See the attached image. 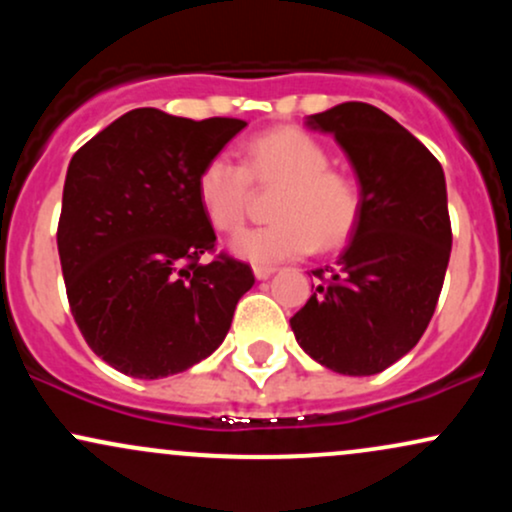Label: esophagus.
<instances>
[{
  "label": "esophagus",
  "instance_id": "1",
  "mask_svg": "<svg viewBox=\"0 0 512 512\" xmlns=\"http://www.w3.org/2000/svg\"><path fill=\"white\" fill-rule=\"evenodd\" d=\"M272 274H274V267H260V264H257V267H255V276L260 281L269 279V276H272Z\"/></svg>",
  "mask_w": 512,
  "mask_h": 512
}]
</instances>
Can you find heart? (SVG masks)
<instances>
[{"label": "heart", "instance_id": "heart-1", "mask_svg": "<svg viewBox=\"0 0 512 512\" xmlns=\"http://www.w3.org/2000/svg\"><path fill=\"white\" fill-rule=\"evenodd\" d=\"M252 182L276 185L272 223L245 228L231 250L252 264H279L334 250L354 233L361 190L342 170L330 168V151L301 127H276L243 146V166L231 156H211L197 173V199L216 231H236L248 211Z\"/></svg>", "mask_w": 512, "mask_h": 512}]
</instances>
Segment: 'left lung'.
<instances>
[{"label": "left lung", "instance_id": "8db88e82", "mask_svg": "<svg viewBox=\"0 0 512 512\" xmlns=\"http://www.w3.org/2000/svg\"><path fill=\"white\" fill-rule=\"evenodd\" d=\"M334 134L361 185V214L334 267L291 317L310 358L342 375H375L414 349L436 310L452 231L438 158L368 103L308 117Z\"/></svg>", "mask_w": 512, "mask_h": 512}]
</instances>
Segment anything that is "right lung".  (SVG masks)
Returning a JSON list of instances; mask_svg holds the SVG:
<instances>
[{
	"instance_id": "right-lung-1",
	"label": "right lung",
	"mask_w": 512,
	"mask_h": 512,
	"mask_svg": "<svg viewBox=\"0 0 512 512\" xmlns=\"http://www.w3.org/2000/svg\"><path fill=\"white\" fill-rule=\"evenodd\" d=\"M248 122L156 108L117 117L72 156L57 226L64 286L86 344L120 373L156 380L219 349L250 264L226 252L197 199V173Z\"/></svg>"
}]
</instances>
